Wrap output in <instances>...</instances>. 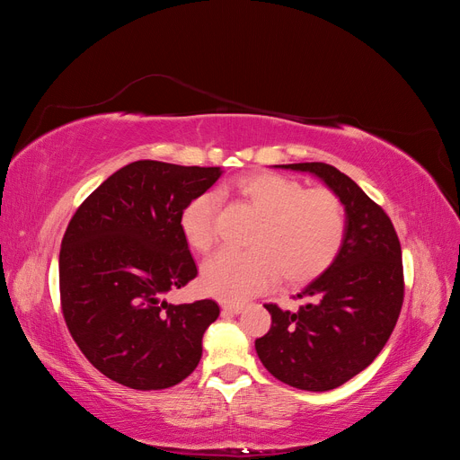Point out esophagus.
Listing matches in <instances>:
<instances>
[{"mask_svg":"<svg viewBox=\"0 0 460 460\" xmlns=\"http://www.w3.org/2000/svg\"><path fill=\"white\" fill-rule=\"evenodd\" d=\"M222 313H225V314H240V313H243V305L225 303V305H222Z\"/></svg>","mask_w":460,"mask_h":460,"instance_id":"34e87169","label":"esophagus"}]
</instances>
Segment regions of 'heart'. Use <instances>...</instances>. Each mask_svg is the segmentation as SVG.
<instances>
[{
  "label": "heart",
  "mask_w": 460,
  "mask_h": 460,
  "mask_svg": "<svg viewBox=\"0 0 460 460\" xmlns=\"http://www.w3.org/2000/svg\"><path fill=\"white\" fill-rule=\"evenodd\" d=\"M235 196L261 215L247 252H222L201 269L207 296L242 303L270 288L278 278L305 284L323 274L341 252L347 215L341 199L330 190H307L294 178L253 172L234 180ZM218 201L213 193L191 199L180 217L188 245L207 252L215 242Z\"/></svg>",
  "instance_id": "1"
}]
</instances>
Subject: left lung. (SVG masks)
Returning a JSON list of instances; mask_svg holds the SVG:
<instances>
[{
  "label": "left lung",
  "mask_w": 460,
  "mask_h": 460,
  "mask_svg": "<svg viewBox=\"0 0 460 460\" xmlns=\"http://www.w3.org/2000/svg\"><path fill=\"white\" fill-rule=\"evenodd\" d=\"M280 166L323 180L345 207L347 232L336 261L297 294L307 299L297 313L264 305L272 326L255 349L274 378L328 392L365 370L392 336L405 296L401 243L384 208L336 166Z\"/></svg>",
  "instance_id": "obj_1"
}]
</instances>
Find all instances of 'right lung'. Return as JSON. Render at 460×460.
Wrapping results in <instances>:
<instances>
[{
    "instance_id": "1",
    "label": "right lung",
    "mask_w": 460,
    "mask_h": 460,
    "mask_svg": "<svg viewBox=\"0 0 460 460\" xmlns=\"http://www.w3.org/2000/svg\"><path fill=\"white\" fill-rule=\"evenodd\" d=\"M220 174V166L136 161L92 191L68 222L61 309L80 351L107 378L149 392L180 384L199 365L218 305H172L163 296L198 276L180 217Z\"/></svg>"
}]
</instances>
